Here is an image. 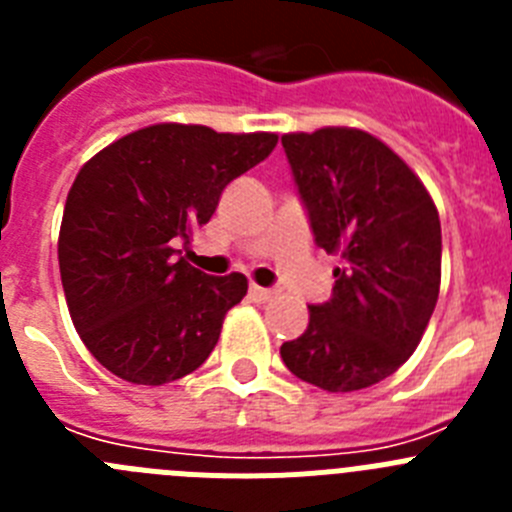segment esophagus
Returning a JSON list of instances; mask_svg holds the SVG:
<instances>
[{
  "mask_svg": "<svg viewBox=\"0 0 512 512\" xmlns=\"http://www.w3.org/2000/svg\"><path fill=\"white\" fill-rule=\"evenodd\" d=\"M248 295H251L253 302H269L271 297H274V289H264V287H259V284H251Z\"/></svg>",
  "mask_w": 512,
  "mask_h": 512,
  "instance_id": "1",
  "label": "esophagus"
}]
</instances>
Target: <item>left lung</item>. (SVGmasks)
<instances>
[{"instance_id": "1", "label": "left lung", "mask_w": 512, "mask_h": 512, "mask_svg": "<svg viewBox=\"0 0 512 512\" xmlns=\"http://www.w3.org/2000/svg\"><path fill=\"white\" fill-rule=\"evenodd\" d=\"M315 243L341 256L333 297L279 354L328 392L372 387L410 359L441 287V220L431 194L379 138L356 128L287 133Z\"/></svg>"}]
</instances>
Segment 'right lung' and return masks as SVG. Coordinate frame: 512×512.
<instances>
[{"instance_id":"obj_1","label":"right lung","mask_w":512,"mask_h":512,"mask_svg":"<svg viewBox=\"0 0 512 512\" xmlns=\"http://www.w3.org/2000/svg\"><path fill=\"white\" fill-rule=\"evenodd\" d=\"M274 133L161 122L89 158L66 197L58 266L74 328L94 359L133 384H166L212 354L243 274L210 277L176 256Z\"/></svg>"}]
</instances>
